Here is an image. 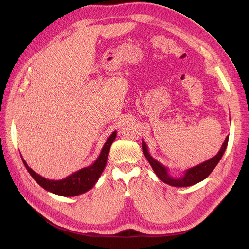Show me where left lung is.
I'll return each mask as SVG.
<instances>
[{"instance_id": "1", "label": "left lung", "mask_w": 249, "mask_h": 249, "mask_svg": "<svg viewBox=\"0 0 249 249\" xmlns=\"http://www.w3.org/2000/svg\"><path fill=\"white\" fill-rule=\"evenodd\" d=\"M228 139L229 136H227L223 142V144H222L219 152L217 153V155H215L214 158L208 160L198 165H196L194 167H191L187 171H185V174L182 177L175 178L173 177L169 176L167 168L160 163V161H158L156 160H154L152 156L149 154L147 146H146V143L144 142V140H142V148H143V153H144L145 158L147 159L148 162L150 163L153 172L155 173V175L159 177V178L160 180H162L164 184H167L169 186H173V187H190L193 185L198 184V182L202 181L203 179H205L209 175H210L213 169L216 167V165L218 164V162L220 161V160L222 159V156H223L227 144H228Z\"/></svg>"}]
</instances>
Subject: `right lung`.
<instances>
[{
    "mask_svg": "<svg viewBox=\"0 0 249 249\" xmlns=\"http://www.w3.org/2000/svg\"><path fill=\"white\" fill-rule=\"evenodd\" d=\"M116 131H114L110 135L106 143L104 144L99 158L93 164L84 167L80 169V171H77L65 178L59 180L47 179L41 176H39L32 168L28 166L27 162L23 160V158L22 161L26 169H27L28 173L31 175V177L35 179L37 184L39 186H41L44 190L50 193H53L55 195L63 196V197H74V196H78L88 192L96 185V182L102 175L105 166H106L110 147L116 138Z\"/></svg>",
    "mask_w": 249,
    "mask_h": 249,
    "instance_id": "add662e5",
    "label": "right lung"
}]
</instances>
